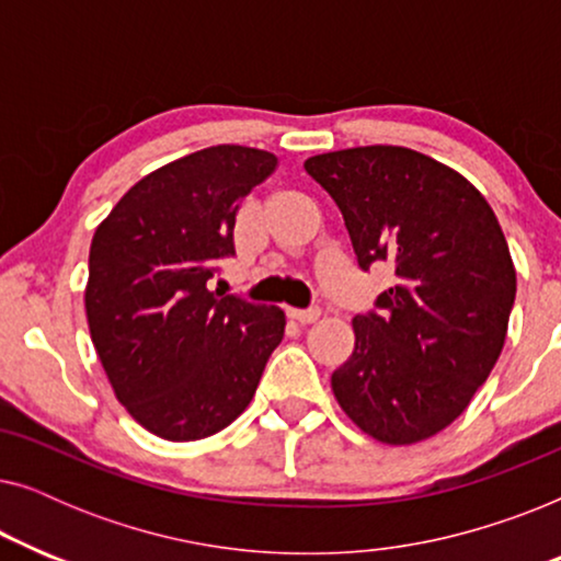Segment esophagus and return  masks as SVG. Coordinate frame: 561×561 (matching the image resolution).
Returning a JSON list of instances; mask_svg holds the SVG:
<instances>
[{
  "label": "esophagus",
  "instance_id": "esophagus-1",
  "mask_svg": "<svg viewBox=\"0 0 561 561\" xmlns=\"http://www.w3.org/2000/svg\"><path fill=\"white\" fill-rule=\"evenodd\" d=\"M319 317H321V309H317V306H313V309H290V319L301 321V324H313Z\"/></svg>",
  "mask_w": 561,
  "mask_h": 561
}]
</instances>
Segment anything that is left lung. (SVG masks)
Wrapping results in <instances>:
<instances>
[{"label":"left lung","mask_w":561,"mask_h":561,"mask_svg":"<svg viewBox=\"0 0 561 561\" xmlns=\"http://www.w3.org/2000/svg\"><path fill=\"white\" fill-rule=\"evenodd\" d=\"M306 173L340 206L357 263H393L378 311L352 319L332 373L342 411L382 444L447 428L501 357L516 267L485 196L424 152L367 145L313 156Z\"/></svg>","instance_id":"8db88e82"}]
</instances>
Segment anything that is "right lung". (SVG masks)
<instances>
[{
  "mask_svg": "<svg viewBox=\"0 0 561 561\" xmlns=\"http://www.w3.org/2000/svg\"><path fill=\"white\" fill-rule=\"evenodd\" d=\"M278 158L214 145L137 181L96 227L83 304L114 396L168 442L221 432L248 409L286 313L209 290L234 255L242 198Z\"/></svg>",
  "mask_w": 561,
  "mask_h": 561,
  "instance_id": "obj_1",
  "label": "right lung"
}]
</instances>
